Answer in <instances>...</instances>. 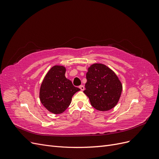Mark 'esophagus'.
<instances>
[{"mask_svg": "<svg viewBox=\"0 0 159 159\" xmlns=\"http://www.w3.org/2000/svg\"><path fill=\"white\" fill-rule=\"evenodd\" d=\"M79 88H80V89L81 90V91H84V89H85V88H84V85H80L79 86Z\"/></svg>", "mask_w": 159, "mask_h": 159, "instance_id": "1", "label": "esophagus"}]
</instances>
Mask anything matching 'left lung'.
<instances>
[{
  "mask_svg": "<svg viewBox=\"0 0 159 159\" xmlns=\"http://www.w3.org/2000/svg\"><path fill=\"white\" fill-rule=\"evenodd\" d=\"M85 90L91 105L102 111L113 108L119 102L122 84L113 70L102 64H94L86 74Z\"/></svg>",
  "mask_w": 159,
  "mask_h": 159,
  "instance_id": "left-lung-1",
  "label": "left lung"
}]
</instances>
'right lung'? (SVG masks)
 <instances>
[{
    "label": "right lung",
    "mask_w": 159,
    "mask_h": 159,
    "mask_svg": "<svg viewBox=\"0 0 159 159\" xmlns=\"http://www.w3.org/2000/svg\"><path fill=\"white\" fill-rule=\"evenodd\" d=\"M65 73V67L53 66L41 84L40 102L52 113H63L70 105L72 96L80 90L66 78Z\"/></svg>",
    "instance_id": "1"
}]
</instances>
